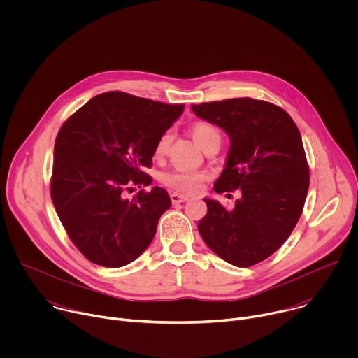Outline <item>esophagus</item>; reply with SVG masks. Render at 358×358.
I'll list each match as a JSON object with an SVG mask.
<instances>
[{"label":"esophagus","mask_w":358,"mask_h":358,"mask_svg":"<svg viewBox=\"0 0 358 358\" xmlns=\"http://www.w3.org/2000/svg\"><path fill=\"white\" fill-rule=\"evenodd\" d=\"M170 198H171V202H173V203H181V202H185V201L189 199L188 195L178 194V192H171V194H170Z\"/></svg>","instance_id":"obj_1"}]
</instances>
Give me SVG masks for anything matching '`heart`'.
I'll return each mask as SVG.
<instances>
[{
  "label": "heart",
  "mask_w": 358,
  "mask_h": 358,
  "mask_svg": "<svg viewBox=\"0 0 358 358\" xmlns=\"http://www.w3.org/2000/svg\"><path fill=\"white\" fill-rule=\"evenodd\" d=\"M191 134L196 144L206 150L213 143H221V131L220 129L210 122H195L191 126ZM170 144V134L164 133L156 147L155 155L162 157L166 155V151ZM206 180V174L199 171H187V170H171L162 174V182L181 192H195L202 187V182Z\"/></svg>",
  "instance_id": "heart-1"
}]
</instances>
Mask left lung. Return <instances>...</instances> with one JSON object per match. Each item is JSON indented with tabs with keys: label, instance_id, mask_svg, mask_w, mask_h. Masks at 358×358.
Wrapping results in <instances>:
<instances>
[{
	"label": "left lung",
	"instance_id": "1",
	"mask_svg": "<svg viewBox=\"0 0 358 358\" xmlns=\"http://www.w3.org/2000/svg\"><path fill=\"white\" fill-rule=\"evenodd\" d=\"M191 109L231 140L214 191H241L232 210L203 198L208 213L198 222L199 235L225 262L257 265L286 242L303 211L310 174L300 131L282 108L265 100L238 97Z\"/></svg>",
	"mask_w": 358,
	"mask_h": 358
}]
</instances>
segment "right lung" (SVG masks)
<instances>
[{
	"instance_id": "1",
	"label": "right lung",
	"mask_w": 358,
	"mask_h": 358,
	"mask_svg": "<svg viewBox=\"0 0 358 358\" xmlns=\"http://www.w3.org/2000/svg\"><path fill=\"white\" fill-rule=\"evenodd\" d=\"M184 105H166L124 92L90 99L61 127L50 178V198L73 242L90 262L129 265L147 249L160 217L171 207L162 187L150 185L159 138L182 115Z\"/></svg>"
}]
</instances>
